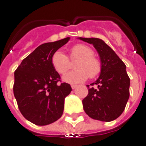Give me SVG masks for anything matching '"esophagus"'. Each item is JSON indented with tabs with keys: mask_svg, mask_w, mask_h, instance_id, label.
<instances>
[{
	"mask_svg": "<svg viewBox=\"0 0 146 146\" xmlns=\"http://www.w3.org/2000/svg\"><path fill=\"white\" fill-rule=\"evenodd\" d=\"M71 88H72V89H76V88H77V85L76 84H72V85H71Z\"/></svg>",
	"mask_w": 146,
	"mask_h": 146,
	"instance_id": "34e87169",
	"label": "esophagus"
}]
</instances>
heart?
I'll use <instances>...</instances> for the list:
<instances>
[{
	"label": "heart",
	"instance_id": "b5f03b06",
	"mask_svg": "<svg viewBox=\"0 0 146 146\" xmlns=\"http://www.w3.org/2000/svg\"><path fill=\"white\" fill-rule=\"evenodd\" d=\"M94 50L90 46L84 44H76L72 47L70 51L71 59H78L75 64L76 70L70 71L62 77L64 82L76 84L83 82L88 76L93 79L101 72L102 64L100 61L94 57ZM51 63L56 72L64 74L70 67L69 58L61 50L53 53Z\"/></svg>",
	"mask_w": 146,
	"mask_h": 146
}]
</instances>
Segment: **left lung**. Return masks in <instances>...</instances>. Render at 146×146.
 Masks as SVG:
<instances>
[{
  "label": "left lung",
  "mask_w": 146,
  "mask_h": 146,
  "mask_svg": "<svg viewBox=\"0 0 146 146\" xmlns=\"http://www.w3.org/2000/svg\"><path fill=\"white\" fill-rule=\"evenodd\" d=\"M94 45L100 55L102 70L100 75L91 86L87 85L88 94L82 100L83 108L90 118L111 122L124 111L129 98L130 79L126 66L112 49L102 39L79 38Z\"/></svg>",
  "instance_id": "8db88e82"
}]
</instances>
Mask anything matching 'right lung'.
I'll list each match as a JSON object with an SVG mask.
<instances>
[{
    "label": "right lung",
    "mask_w": 146,
    "mask_h": 146,
    "mask_svg": "<svg viewBox=\"0 0 146 146\" xmlns=\"http://www.w3.org/2000/svg\"><path fill=\"white\" fill-rule=\"evenodd\" d=\"M70 38L40 45L15 71L14 96L21 114L37 125H46L62 117L64 99L72 90L67 83L58 84L59 74L51 63L56 51Z\"/></svg>",
    "instance_id": "add662e5"
}]
</instances>
